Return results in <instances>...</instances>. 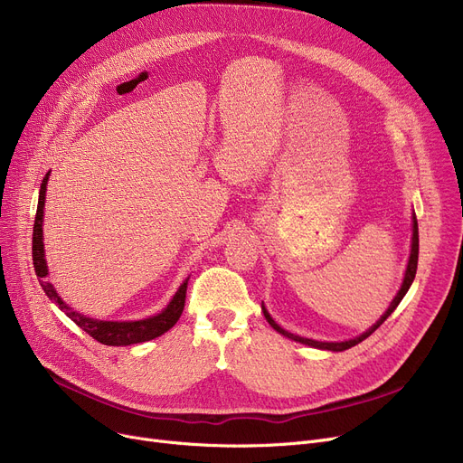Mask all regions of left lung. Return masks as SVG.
Returning a JSON list of instances; mask_svg holds the SVG:
<instances>
[{"mask_svg": "<svg viewBox=\"0 0 463 463\" xmlns=\"http://www.w3.org/2000/svg\"><path fill=\"white\" fill-rule=\"evenodd\" d=\"M417 264H419V223H417V215L412 213V238H411V255H409V262H407V269H405V276H403V283H402V287H400V290H398V295L394 297V300L391 302V306H388V309L381 315V319L373 325V326H370L366 332L364 334H360V335H356V337H353V339H347V342H317V339H309V337H302V335H297V334H290V332H287V330H283L272 317H270V313H269V309L264 307V304H262V313H264V317H266V321H269V325L276 330V332H279L281 335H285V337H288V339H293V342H298V344H304V345H309V347H315V349H323V351H334V353H339V351H345V349H351V347H354V345H358L360 342H364V339H366L368 335H372L388 317H391L392 315V311L398 307V304L402 302V298L407 295V290H409V287H411V283H412V279H415V274H417Z\"/></svg>", "mask_w": 463, "mask_h": 463, "instance_id": "8db88e82", "label": "left lung"}]
</instances>
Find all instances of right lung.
<instances>
[{
    "mask_svg": "<svg viewBox=\"0 0 463 463\" xmlns=\"http://www.w3.org/2000/svg\"><path fill=\"white\" fill-rule=\"evenodd\" d=\"M51 173H46L41 184L39 191V203H37V213H35V225H33V246H32V255H33V269L39 278V283L44 290V295L51 298L65 315L72 321L77 323L86 334H90L97 342L103 345H112V347H121V345H133V344H142V342H150V339L159 337L166 330L173 328L180 315L184 311L185 304V290H187V281L189 278L184 279V283L178 287L175 297L170 298L166 307L154 315V317L148 319H140V321H99V319H91L86 317V315L75 311L69 307L60 295L56 293L54 285L46 279L48 276V266L44 259V244H43V213H44V199H46V184Z\"/></svg>",
    "mask_w": 463,
    "mask_h": 463,
    "instance_id": "add662e5",
    "label": "right lung"
}]
</instances>
